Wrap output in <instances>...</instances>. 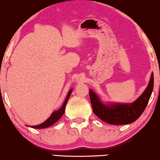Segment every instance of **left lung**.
<instances>
[{
	"label": "left lung",
	"mask_w": 160,
	"mask_h": 160,
	"mask_svg": "<svg viewBox=\"0 0 160 160\" xmlns=\"http://www.w3.org/2000/svg\"><path fill=\"white\" fill-rule=\"evenodd\" d=\"M154 87V74L143 93L131 104H111L106 106L100 102V98L89 89V98L95 114L108 124L122 125L136 121L145 110L152 95Z\"/></svg>",
	"instance_id": "1"
}]
</instances>
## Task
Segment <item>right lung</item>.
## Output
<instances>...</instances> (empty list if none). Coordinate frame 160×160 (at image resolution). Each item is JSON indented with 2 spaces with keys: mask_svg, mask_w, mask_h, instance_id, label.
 <instances>
[{
  "mask_svg": "<svg viewBox=\"0 0 160 160\" xmlns=\"http://www.w3.org/2000/svg\"><path fill=\"white\" fill-rule=\"evenodd\" d=\"M72 90H73V89H71V90L69 91V92H68V94L66 98H65V100L64 103H63L62 106L61 107L60 109H59L58 111H54V112L52 113V115L50 116V117L48 118V119L46 120V121L43 122V123L38 124V125L32 126L31 128H35V129L46 128H48V127L52 126V124L55 123L56 122H58V120L60 119L61 117H62V116L63 115V113H64V112H65V106H66V104H67V102H68V100L70 95H71V94L72 92Z\"/></svg>",
  "mask_w": 160,
  "mask_h": 160,
  "instance_id": "1",
  "label": "right lung"
}]
</instances>
